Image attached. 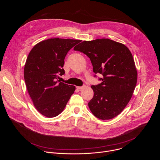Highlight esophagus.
Wrapping results in <instances>:
<instances>
[{"label":"esophagus","instance_id":"1","mask_svg":"<svg viewBox=\"0 0 160 160\" xmlns=\"http://www.w3.org/2000/svg\"><path fill=\"white\" fill-rule=\"evenodd\" d=\"M84 87H85V85H83V86H82V87H77V88L78 89V90H81V89L83 88Z\"/></svg>","mask_w":160,"mask_h":160}]
</instances>
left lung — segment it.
Masks as SVG:
<instances>
[{
  "instance_id": "1",
  "label": "left lung",
  "mask_w": 160,
  "mask_h": 160,
  "mask_svg": "<svg viewBox=\"0 0 160 160\" xmlns=\"http://www.w3.org/2000/svg\"><path fill=\"white\" fill-rule=\"evenodd\" d=\"M73 49L86 54L94 73L103 76L101 83L91 86L94 96L88 103L91 112L101 120L115 118L128 104L138 80L131 52L124 44L108 38L83 41Z\"/></svg>"
}]
</instances>
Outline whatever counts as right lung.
<instances>
[{
	"mask_svg": "<svg viewBox=\"0 0 160 160\" xmlns=\"http://www.w3.org/2000/svg\"><path fill=\"white\" fill-rule=\"evenodd\" d=\"M80 40L49 38L36 44L30 52L24 68L28 94L42 115L55 117L63 111L75 86L60 82L64 74V58Z\"/></svg>",
	"mask_w": 160,
	"mask_h": 160,
	"instance_id": "obj_1",
	"label": "right lung"
}]
</instances>
